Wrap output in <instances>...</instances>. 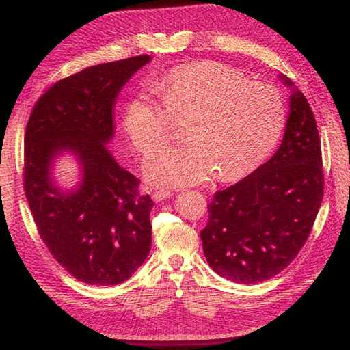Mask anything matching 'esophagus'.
Wrapping results in <instances>:
<instances>
[{"label":"esophagus","instance_id":"1","mask_svg":"<svg viewBox=\"0 0 350 350\" xmlns=\"http://www.w3.org/2000/svg\"><path fill=\"white\" fill-rule=\"evenodd\" d=\"M171 194H173V193H171L170 189H156V191L152 193V199L156 200V202H161V200L168 199Z\"/></svg>","mask_w":350,"mask_h":350}]
</instances>
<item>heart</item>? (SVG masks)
<instances>
[{"mask_svg": "<svg viewBox=\"0 0 350 350\" xmlns=\"http://www.w3.org/2000/svg\"><path fill=\"white\" fill-rule=\"evenodd\" d=\"M152 91H137L123 111V128L134 150L148 154L187 123L183 146L154 151L145 161L146 180L185 187L215 174L234 180L259 167L286 126V102L275 85L254 81L219 62H194L171 69Z\"/></svg>", "mask_w": 350, "mask_h": 350, "instance_id": "b5f03b06", "label": "heart"}]
</instances>
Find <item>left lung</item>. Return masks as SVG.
I'll return each mask as SVG.
<instances>
[{
    "label": "left lung",
    "mask_w": 350,
    "mask_h": 350,
    "mask_svg": "<svg viewBox=\"0 0 350 350\" xmlns=\"http://www.w3.org/2000/svg\"><path fill=\"white\" fill-rule=\"evenodd\" d=\"M292 90L281 146L270 161L215 193L200 232L206 262L219 276L256 284L287 267L312 232L324 191L321 140L304 94Z\"/></svg>",
    "instance_id": "left-lung-1"
}]
</instances>
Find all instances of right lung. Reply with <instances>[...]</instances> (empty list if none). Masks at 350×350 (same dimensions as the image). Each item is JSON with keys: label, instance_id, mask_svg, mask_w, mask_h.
Wrapping results in <instances>:
<instances>
[{"label": "right lung", "instance_id": "right-lung-1", "mask_svg": "<svg viewBox=\"0 0 350 350\" xmlns=\"http://www.w3.org/2000/svg\"><path fill=\"white\" fill-rule=\"evenodd\" d=\"M150 60L137 55L102 63L58 80L27 120L23 185L40 238L69 275L91 286L126 281L151 248L152 199L105 145L114 135L118 92ZM63 150L74 152L82 165L81 187L69 193L50 179Z\"/></svg>", "mask_w": 350, "mask_h": 350}]
</instances>
